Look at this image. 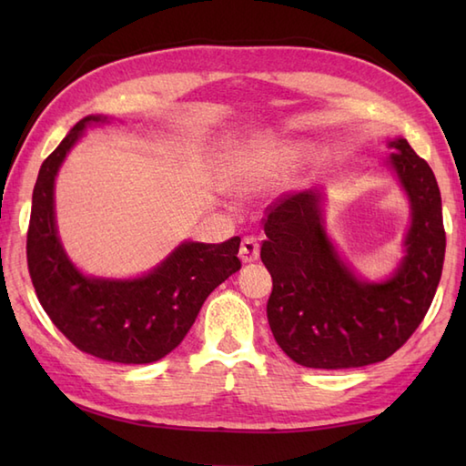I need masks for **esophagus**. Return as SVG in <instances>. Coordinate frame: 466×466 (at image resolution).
I'll use <instances>...</instances> for the list:
<instances>
[{"label": "esophagus", "mask_w": 466, "mask_h": 466, "mask_svg": "<svg viewBox=\"0 0 466 466\" xmlns=\"http://www.w3.org/2000/svg\"><path fill=\"white\" fill-rule=\"evenodd\" d=\"M260 256V244L256 238H252V236H248V238L242 240V246H240V260L242 262H256L258 260Z\"/></svg>", "instance_id": "esophagus-1"}]
</instances>
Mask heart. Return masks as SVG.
Segmentation results:
<instances>
[{
    "instance_id": "1",
    "label": "heart",
    "mask_w": 466,
    "mask_h": 466,
    "mask_svg": "<svg viewBox=\"0 0 466 466\" xmlns=\"http://www.w3.org/2000/svg\"><path fill=\"white\" fill-rule=\"evenodd\" d=\"M286 160V150L272 146H256L246 150L234 172V182L244 190L266 184Z\"/></svg>"
}]
</instances>
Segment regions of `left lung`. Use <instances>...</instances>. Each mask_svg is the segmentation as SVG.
Here are the masks:
<instances>
[{"instance_id":"8db88e82","label":"left lung","mask_w":466,"mask_h":466,"mask_svg":"<svg viewBox=\"0 0 466 466\" xmlns=\"http://www.w3.org/2000/svg\"><path fill=\"white\" fill-rule=\"evenodd\" d=\"M389 146L412 208L407 256L390 280L360 282L339 260L320 224L316 192L284 196L262 218L260 258L272 276L270 330L280 349L309 369L386 360L419 329L441 282L447 234L437 177L407 140Z\"/></svg>"}]
</instances>
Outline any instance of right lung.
<instances>
[{
	"label": "right lung",
	"mask_w": 466,
	"mask_h": 466,
	"mask_svg": "<svg viewBox=\"0 0 466 466\" xmlns=\"http://www.w3.org/2000/svg\"><path fill=\"white\" fill-rule=\"evenodd\" d=\"M102 120L87 116L77 122L39 167L27 228V268L39 304L76 349L110 362L147 364L184 340L210 292L240 270V238L186 242L137 280L87 279L77 272L56 232L54 180L84 127Z\"/></svg>",
	"instance_id": "obj_1"
}]
</instances>
